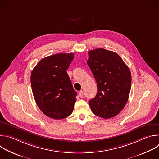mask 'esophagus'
<instances>
[{"mask_svg": "<svg viewBox=\"0 0 159 159\" xmlns=\"http://www.w3.org/2000/svg\"><path fill=\"white\" fill-rule=\"evenodd\" d=\"M79 95L80 97H83L84 96V92L82 90H80L79 92Z\"/></svg>", "mask_w": 159, "mask_h": 159, "instance_id": "obj_1", "label": "esophagus"}]
</instances>
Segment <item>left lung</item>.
Here are the masks:
<instances>
[{"label": "left lung", "mask_w": 159, "mask_h": 159, "mask_svg": "<svg viewBox=\"0 0 159 159\" xmlns=\"http://www.w3.org/2000/svg\"><path fill=\"white\" fill-rule=\"evenodd\" d=\"M87 62L97 82V93L89 103L102 118L116 116L126 105L131 88L129 68L116 52L102 48L88 52Z\"/></svg>", "instance_id": "8db88e82"}]
</instances>
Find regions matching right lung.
<instances>
[{
	"label": "right lung",
	"instance_id": "1",
	"mask_svg": "<svg viewBox=\"0 0 159 159\" xmlns=\"http://www.w3.org/2000/svg\"><path fill=\"white\" fill-rule=\"evenodd\" d=\"M74 54H57L40 61L32 71L30 82L34 99L47 117L62 119L73 112L77 92L66 72Z\"/></svg>",
	"mask_w": 159,
	"mask_h": 159
}]
</instances>
